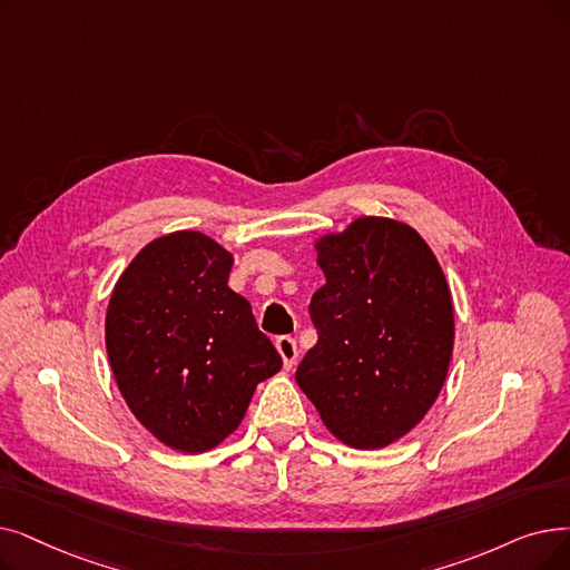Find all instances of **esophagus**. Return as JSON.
Masks as SVG:
<instances>
[{"label": "esophagus", "instance_id": "esophagus-1", "mask_svg": "<svg viewBox=\"0 0 570 570\" xmlns=\"http://www.w3.org/2000/svg\"><path fill=\"white\" fill-rule=\"evenodd\" d=\"M275 346H277V352H279V356L284 361V367L291 370L295 365V361H298V344H295L293 337H279L275 342Z\"/></svg>", "mask_w": 570, "mask_h": 570}]
</instances>
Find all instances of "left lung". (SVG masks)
Wrapping results in <instances>:
<instances>
[{
    "label": "left lung",
    "mask_w": 570,
    "mask_h": 570,
    "mask_svg": "<svg viewBox=\"0 0 570 570\" xmlns=\"http://www.w3.org/2000/svg\"><path fill=\"white\" fill-rule=\"evenodd\" d=\"M326 284L318 340L295 382L346 448L382 450L438 401L454 350V305L426 239L403 220L358 216L314 239Z\"/></svg>",
    "instance_id": "left-lung-1"
}]
</instances>
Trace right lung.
<instances>
[{
	"mask_svg": "<svg viewBox=\"0 0 570 570\" xmlns=\"http://www.w3.org/2000/svg\"><path fill=\"white\" fill-rule=\"evenodd\" d=\"M235 256L197 230L148 242L118 277L105 318L116 386L165 448L203 454L237 431L282 356L228 286Z\"/></svg>",
	"mask_w": 570,
	"mask_h": 570,
	"instance_id": "obj_1",
	"label": "right lung"
}]
</instances>
